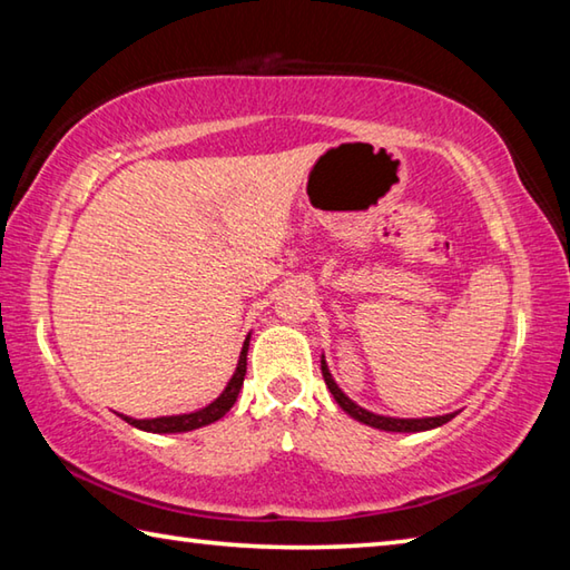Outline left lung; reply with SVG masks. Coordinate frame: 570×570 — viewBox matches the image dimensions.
<instances>
[{"mask_svg":"<svg viewBox=\"0 0 570 570\" xmlns=\"http://www.w3.org/2000/svg\"><path fill=\"white\" fill-rule=\"evenodd\" d=\"M322 374H324L326 387H330V392L334 394L336 404H340V407L346 414H350L352 420L362 422V424H370V428H374V430H384V432H424V430L440 428V424L450 422L458 414V412H450V414H438V417H387V414H377V412L364 410L354 400L346 397L340 384L334 382L332 372H330V364H326V360H324V354H322Z\"/></svg>","mask_w":570,"mask_h":570,"instance_id":"1","label":"left lung"}]
</instances>
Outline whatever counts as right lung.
<instances>
[{"instance_id": "right-lung-1", "label": "right lung", "mask_w": 570, "mask_h": 570, "mask_svg": "<svg viewBox=\"0 0 570 570\" xmlns=\"http://www.w3.org/2000/svg\"><path fill=\"white\" fill-rule=\"evenodd\" d=\"M248 342H250V334L246 336L244 346H240L236 372L230 374V380H228V384L224 387V392H220L214 402L206 404V407H200L196 412H186V414H166V417H150V420H135V417H128V414H120V417L128 422V424H132V428L153 432V435H173V432H190V430L206 428V424L220 420L230 407H234L238 392H240V387H244Z\"/></svg>"}]
</instances>
